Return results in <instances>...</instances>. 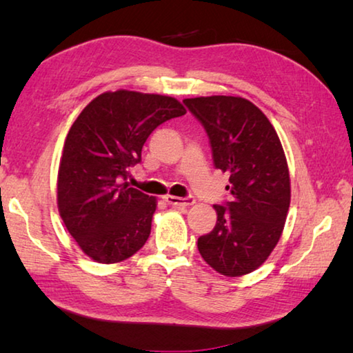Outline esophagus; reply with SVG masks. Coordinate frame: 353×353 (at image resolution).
<instances>
[{
	"instance_id": "1",
	"label": "esophagus",
	"mask_w": 353,
	"mask_h": 353,
	"mask_svg": "<svg viewBox=\"0 0 353 353\" xmlns=\"http://www.w3.org/2000/svg\"><path fill=\"white\" fill-rule=\"evenodd\" d=\"M165 201L168 202L170 205L172 207H181V208H185V207H190L193 205L196 199L194 198H177V196H165Z\"/></svg>"
}]
</instances>
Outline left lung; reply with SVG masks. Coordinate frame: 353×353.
<instances>
[{
    "label": "left lung",
    "instance_id": "8db88e82",
    "mask_svg": "<svg viewBox=\"0 0 353 353\" xmlns=\"http://www.w3.org/2000/svg\"><path fill=\"white\" fill-rule=\"evenodd\" d=\"M210 139L213 163L229 174L232 201L214 205L218 219L199 236L202 259L227 277L255 271L282 236L291 201L290 171L276 129L240 97L183 99Z\"/></svg>",
    "mask_w": 353,
    "mask_h": 353
}]
</instances>
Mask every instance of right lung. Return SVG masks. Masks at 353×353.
Wrapping results in <instances>:
<instances>
[{
    "label": "right lung",
    "instance_id": "add662e5",
    "mask_svg": "<svg viewBox=\"0 0 353 353\" xmlns=\"http://www.w3.org/2000/svg\"><path fill=\"white\" fill-rule=\"evenodd\" d=\"M187 113L176 98L130 90L88 103L65 139L57 207L82 252L104 265L128 260L151 234L157 199L123 182L152 130Z\"/></svg>",
    "mask_w": 353,
    "mask_h": 353
}]
</instances>
